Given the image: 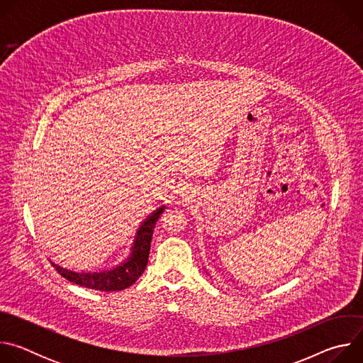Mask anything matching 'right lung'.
<instances>
[{
	"label": "right lung",
	"instance_id": "1",
	"mask_svg": "<svg viewBox=\"0 0 363 363\" xmlns=\"http://www.w3.org/2000/svg\"><path fill=\"white\" fill-rule=\"evenodd\" d=\"M165 205L160 206L140 224L136 231L133 244L130 247L129 255L118 266L100 270V272H74L62 267L51 262L53 267L69 281L79 284L86 289L100 290V291H119L132 286L143 273L150 250V241L153 234V227L157 224L160 216L164 213Z\"/></svg>",
	"mask_w": 363,
	"mask_h": 363
}]
</instances>
